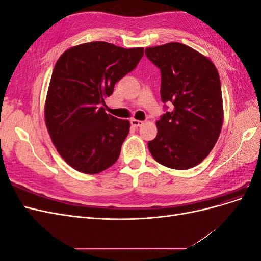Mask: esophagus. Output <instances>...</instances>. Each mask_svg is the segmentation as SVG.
Instances as JSON below:
<instances>
[{"label": "esophagus", "mask_w": 261, "mask_h": 261, "mask_svg": "<svg viewBox=\"0 0 261 261\" xmlns=\"http://www.w3.org/2000/svg\"><path fill=\"white\" fill-rule=\"evenodd\" d=\"M130 124L134 126V127H140V126L144 125V122L139 121V120H135V118H132Z\"/></svg>", "instance_id": "esophagus-1"}]
</instances>
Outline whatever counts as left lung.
I'll list each match as a JSON object with an SVG mask.
<instances>
[{
    "instance_id": "1",
    "label": "left lung",
    "mask_w": 261,
    "mask_h": 261,
    "mask_svg": "<svg viewBox=\"0 0 261 261\" xmlns=\"http://www.w3.org/2000/svg\"><path fill=\"white\" fill-rule=\"evenodd\" d=\"M145 52L161 72L162 102L173 105L156 121L158 134L148 141L149 151L164 167L191 169L209 154L222 128L218 70L209 59L183 43L171 42Z\"/></svg>"
}]
</instances>
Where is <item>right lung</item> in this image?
<instances>
[{"label": "right lung", "instance_id": "right-lung-1", "mask_svg": "<svg viewBox=\"0 0 261 261\" xmlns=\"http://www.w3.org/2000/svg\"><path fill=\"white\" fill-rule=\"evenodd\" d=\"M143 55V48L94 41L73 46L58 60L46 94L45 125L58 152L75 170L97 174L118 159L129 122L107 114L102 106Z\"/></svg>", "mask_w": 261, "mask_h": 261}]
</instances>
